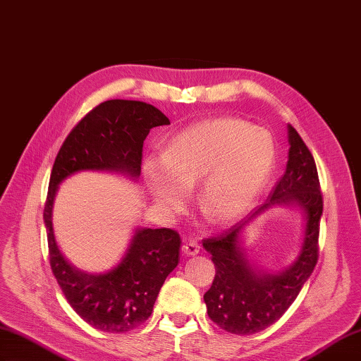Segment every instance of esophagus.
<instances>
[{
  "label": "esophagus",
  "instance_id": "esophagus-1",
  "mask_svg": "<svg viewBox=\"0 0 361 361\" xmlns=\"http://www.w3.org/2000/svg\"><path fill=\"white\" fill-rule=\"evenodd\" d=\"M199 250H201V247H199V244L196 243H187L182 245V252L187 256H195L199 253Z\"/></svg>",
  "mask_w": 361,
  "mask_h": 361
}]
</instances>
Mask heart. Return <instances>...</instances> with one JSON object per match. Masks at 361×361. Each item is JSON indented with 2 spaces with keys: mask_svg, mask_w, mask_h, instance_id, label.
<instances>
[{
  "mask_svg": "<svg viewBox=\"0 0 361 361\" xmlns=\"http://www.w3.org/2000/svg\"><path fill=\"white\" fill-rule=\"evenodd\" d=\"M276 160L274 137L236 118L202 122L179 133L162 157H148L142 176L157 208L178 212L197 181L196 202L208 221L243 214L266 185Z\"/></svg>",
  "mask_w": 361,
  "mask_h": 361,
  "instance_id": "b5f03b06",
  "label": "heart"
}]
</instances>
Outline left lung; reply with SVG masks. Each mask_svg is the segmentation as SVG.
<instances>
[{
    "mask_svg": "<svg viewBox=\"0 0 361 361\" xmlns=\"http://www.w3.org/2000/svg\"><path fill=\"white\" fill-rule=\"evenodd\" d=\"M287 140L286 171L267 201L227 231L202 243L216 267L213 284L204 295L207 314L230 334L252 335L278 322L298 296L318 259L323 196L317 165L292 125H287ZM276 204L298 207L305 230L295 261L283 271L269 272L250 258L243 235L248 223Z\"/></svg>",
    "mask_w": 361,
    "mask_h": 361,
    "instance_id": "8db88e82",
    "label": "left lung"
}]
</instances>
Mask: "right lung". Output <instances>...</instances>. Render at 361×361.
<instances>
[{"label": "right lung", "instance_id": "add662e5", "mask_svg": "<svg viewBox=\"0 0 361 361\" xmlns=\"http://www.w3.org/2000/svg\"><path fill=\"white\" fill-rule=\"evenodd\" d=\"M170 125L156 106L137 100H108L69 133L52 166L44 226L55 278L77 314L95 329L123 334L147 322L160 287L179 262L180 236L171 228H137L118 264L90 274L65 258L54 233V201L60 183L78 171H106L137 182L143 140L151 128Z\"/></svg>", "mask_w": 361, "mask_h": 361}]
</instances>
